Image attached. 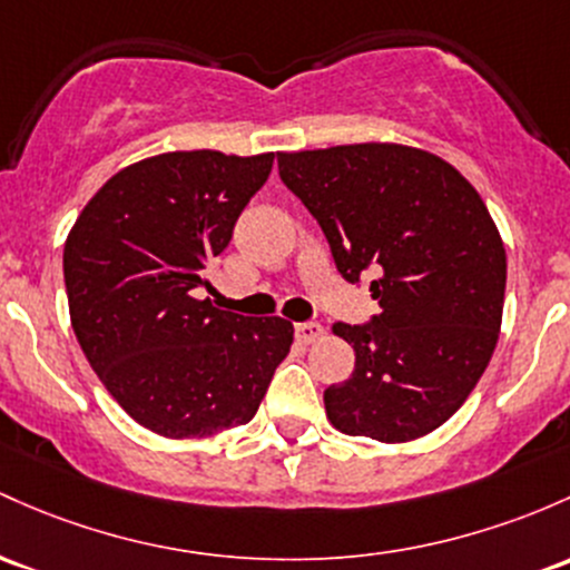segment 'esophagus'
<instances>
[{"label": "esophagus", "instance_id": "esophagus-1", "mask_svg": "<svg viewBox=\"0 0 570 570\" xmlns=\"http://www.w3.org/2000/svg\"><path fill=\"white\" fill-rule=\"evenodd\" d=\"M295 335L299 343H314L324 335V327L318 322H299L295 324Z\"/></svg>", "mask_w": 570, "mask_h": 570}]
</instances>
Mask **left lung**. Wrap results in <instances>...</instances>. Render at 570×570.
I'll list each match as a JSON object with an SVG mask.
<instances>
[{
    "label": "left lung",
    "mask_w": 570,
    "mask_h": 570,
    "mask_svg": "<svg viewBox=\"0 0 570 570\" xmlns=\"http://www.w3.org/2000/svg\"><path fill=\"white\" fill-rule=\"evenodd\" d=\"M278 175L348 284L371 275L379 314L335 322L354 373L324 390L341 433L381 443L433 433L465 403L495 352L505 248L479 191L449 161L395 146L278 154Z\"/></svg>",
    "instance_id": "obj_1"
}]
</instances>
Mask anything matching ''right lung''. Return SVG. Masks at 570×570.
<instances>
[{"label": "right lung", "mask_w": 570, "mask_h": 570, "mask_svg": "<svg viewBox=\"0 0 570 570\" xmlns=\"http://www.w3.org/2000/svg\"><path fill=\"white\" fill-rule=\"evenodd\" d=\"M273 154L173 151L116 173L65 246L72 330L105 390L165 438L252 422L292 322L218 311L208 265L265 186Z\"/></svg>", "instance_id": "obj_1"}]
</instances>
